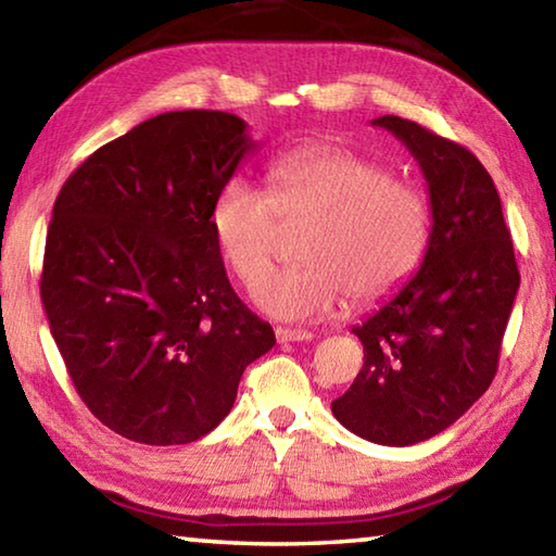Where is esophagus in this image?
Segmentation results:
<instances>
[{
	"instance_id": "34e87169",
	"label": "esophagus",
	"mask_w": 556,
	"mask_h": 556,
	"mask_svg": "<svg viewBox=\"0 0 556 556\" xmlns=\"http://www.w3.org/2000/svg\"><path fill=\"white\" fill-rule=\"evenodd\" d=\"M275 336L279 343H296V341H312L314 333L306 331V328H285V326H277L275 328Z\"/></svg>"
}]
</instances>
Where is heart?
<instances>
[{
  "mask_svg": "<svg viewBox=\"0 0 556 556\" xmlns=\"http://www.w3.org/2000/svg\"><path fill=\"white\" fill-rule=\"evenodd\" d=\"M267 190L232 176L215 193L211 230L242 285L275 265L281 230L306 225L296 269L255 289L262 312L285 321H316L351 294L355 304L388 296L419 267L429 244L425 191L388 176L372 159L336 144H312L267 166Z\"/></svg>",
  "mask_w": 556,
  "mask_h": 556,
  "instance_id": "b5f03b06",
  "label": "heart"
}]
</instances>
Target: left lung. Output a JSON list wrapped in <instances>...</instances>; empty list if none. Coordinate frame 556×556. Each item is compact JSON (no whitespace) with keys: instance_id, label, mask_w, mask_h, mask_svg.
<instances>
[{"instance_id":"1","label":"left lung","mask_w":556,"mask_h":556,"mask_svg":"<svg viewBox=\"0 0 556 556\" xmlns=\"http://www.w3.org/2000/svg\"><path fill=\"white\" fill-rule=\"evenodd\" d=\"M425 174L431 205L421 267L365 318V363L333 417L382 446H412L464 417L491 388L520 271L501 195L478 159L417 122L384 115Z\"/></svg>"}]
</instances>
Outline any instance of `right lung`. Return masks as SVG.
<instances>
[{
    "mask_svg": "<svg viewBox=\"0 0 556 556\" xmlns=\"http://www.w3.org/2000/svg\"><path fill=\"white\" fill-rule=\"evenodd\" d=\"M255 149L230 112H164L90 154L53 203L46 318L80 400L119 437L208 434L277 343L232 291L211 230L215 193Z\"/></svg>",
    "mask_w": 556,
    "mask_h": 556,
    "instance_id": "add662e5",
    "label": "right lung"
}]
</instances>
